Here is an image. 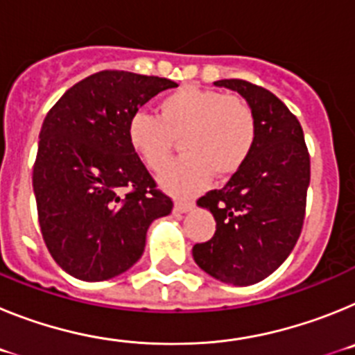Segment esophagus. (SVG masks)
<instances>
[{
	"instance_id": "1",
	"label": "esophagus",
	"mask_w": 355,
	"mask_h": 355,
	"mask_svg": "<svg viewBox=\"0 0 355 355\" xmlns=\"http://www.w3.org/2000/svg\"><path fill=\"white\" fill-rule=\"evenodd\" d=\"M193 202H184V200H175V205H174V211L178 213H188V211H192L193 209Z\"/></svg>"
}]
</instances>
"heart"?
<instances>
[{"mask_svg": "<svg viewBox=\"0 0 355 355\" xmlns=\"http://www.w3.org/2000/svg\"><path fill=\"white\" fill-rule=\"evenodd\" d=\"M158 117L139 112L128 122V142L150 171H159L171 155L172 137H181L183 158L158 175L163 190L193 196L213 172L234 174L252 153L258 135L254 112L243 99L184 85L165 94L156 106Z\"/></svg>", "mask_w": 355, "mask_h": 355, "instance_id": "b5f03b06", "label": "heart"}]
</instances>
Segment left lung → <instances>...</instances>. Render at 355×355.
Instances as JSON below:
<instances>
[{"label": "left lung", "instance_id": "left-lung-1", "mask_svg": "<svg viewBox=\"0 0 355 355\" xmlns=\"http://www.w3.org/2000/svg\"><path fill=\"white\" fill-rule=\"evenodd\" d=\"M252 108L258 135L247 162L222 190L197 200L216 231L196 243L200 270L222 283L249 286L283 265L300 236L309 187V155L300 122L270 90L245 80H218Z\"/></svg>", "mask_w": 355, "mask_h": 355}]
</instances>
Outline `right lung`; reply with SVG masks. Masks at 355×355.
<instances>
[{"label": "right lung", "mask_w": 355, "mask_h": 355, "mask_svg": "<svg viewBox=\"0 0 355 355\" xmlns=\"http://www.w3.org/2000/svg\"><path fill=\"white\" fill-rule=\"evenodd\" d=\"M167 78L101 71L56 101L39 135L33 192L44 241L72 277H117L142 258L147 229L172 200L128 142V122Z\"/></svg>", "instance_id": "1"}]
</instances>
